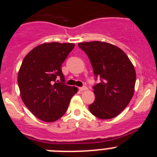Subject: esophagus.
<instances>
[{
    "label": "esophagus",
    "instance_id": "esophagus-1",
    "mask_svg": "<svg viewBox=\"0 0 157 157\" xmlns=\"http://www.w3.org/2000/svg\"><path fill=\"white\" fill-rule=\"evenodd\" d=\"M88 90V88H87L86 86H82L79 88L80 91H85V90Z\"/></svg>",
    "mask_w": 157,
    "mask_h": 157
}]
</instances>
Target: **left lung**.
I'll return each instance as SVG.
<instances>
[{
	"label": "left lung",
	"instance_id": "1",
	"mask_svg": "<svg viewBox=\"0 0 157 157\" xmlns=\"http://www.w3.org/2000/svg\"><path fill=\"white\" fill-rule=\"evenodd\" d=\"M78 45L88 56L95 77L101 79L93 87L95 101L89 105L90 112L101 120L116 117L134 95V65L121 48L109 43L94 41Z\"/></svg>",
	"mask_w": 157,
	"mask_h": 157
}]
</instances>
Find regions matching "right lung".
Wrapping results in <instances>:
<instances>
[{
    "label": "right lung",
    "instance_id": "right-lung-1",
    "mask_svg": "<svg viewBox=\"0 0 157 157\" xmlns=\"http://www.w3.org/2000/svg\"><path fill=\"white\" fill-rule=\"evenodd\" d=\"M73 43H44L25 56L18 73L23 103L39 120L54 122L64 115L78 89L65 85L61 66ZM58 77L62 83H56Z\"/></svg>",
    "mask_w": 157,
    "mask_h": 157
}]
</instances>
